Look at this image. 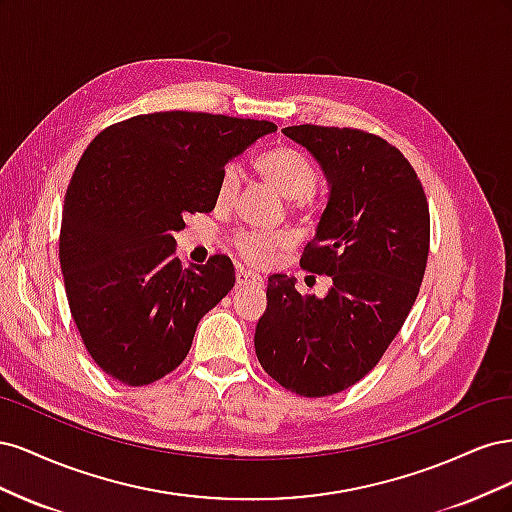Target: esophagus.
Returning a JSON list of instances; mask_svg holds the SVG:
<instances>
[{"instance_id":"34e87169","label":"esophagus","mask_w":512,"mask_h":512,"mask_svg":"<svg viewBox=\"0 0 512 512\" xmlns=\"http://www.w3.org/2000/svg\"><path fill=\"white\" fill-rule=\"evenodd\" d=\"M237 286L239 288H245V286H256V288H262L265 286V282H262V277L252 273V271H237Z\"/></svg>"}]
</instances>
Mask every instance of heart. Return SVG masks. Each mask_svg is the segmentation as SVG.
<instances>
[{"instance_id":"obj_1","label":"heart","mask_w":512,"mask_h":512,"mask_svg":"<svg viewBox=\"0 0 512 512\" xmlns=\"http://www.w3.org/2000/svg\"><path fill=\"white\" fill-rule=\"evenodd\" d=\"M256 170L269 181L273 188L280 192L286 200L294 203V207L305 209L312 200V194L318 188V168L314 162L309 160L305 153L280 147L273 149L265 156L256 160ZM241 185V173L235 164H228L218 183V203L228 205L232 198L237 196ZM235 250L237 254L252 262V265H262V262L269 260L271 254L280 247L288 245V235L284 232H260V230H241L235 237Z\"/></svg>"}]
</instances>
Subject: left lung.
Returning <instances> with one entry per match:
<instances>
[{
	"label": "left lung",
	"mask_w": 512,
	"mask_h": 512,
	"mask_svg": "<svg viewBox=\"0 0 512 512\" xmlns=\"http://www.w3.org/2000/svg\"><path fill=\"white\" fill-rule=\"evenodd\" d=\"M282 132L329 183L301 267L333 286L318 299L299 294L294 277L269 275L254 346L284 389L327 397L365 378L406 322L427 267L429 207L414 168L384 138L309 123Z\"/></svg>",
	"instance_id": "8db88e82"
}]
</instances>
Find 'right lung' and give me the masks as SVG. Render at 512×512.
<instances>
[{
	"label": "right lung",
	"mask_w": 512,
	"mask_h": 512,
	"mask_svg": "<svg viewBox=\"0 0 512 512\" xmlns=\"http://www.w3.org/2000/svg\"><path fill=\"white\" fill-rule=\"evenodd\" d=\"M271 121L209 113L136 115L100 132L76 164L61 213L59 262L91 359L145 386L188 356L200 318L235 286L228 256L181 267L175 232L218 203L224 166Z\"/></svg>",
	"instance_id": "right-lung-1"
}]
</instances>
